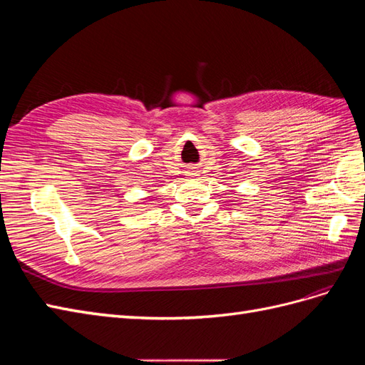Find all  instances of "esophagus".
Instances as JSON below:
<instances>
[{
  "mask_svg": "<svg viewBox=\"0 0 365 365\" xmlns=\"http://www.w3.org/2000/svg\"><path fill=\"white\" fill-rule=\"evenodd\" d=\"M187 173H189V176H193V175H195V170H190V172H187Z\"/></svg>",
  "mask_w": 365,
  "mask_h": 365,
  "instance_id": "1",
  "label": "esophagus"
}]
</instances>
